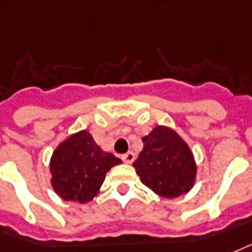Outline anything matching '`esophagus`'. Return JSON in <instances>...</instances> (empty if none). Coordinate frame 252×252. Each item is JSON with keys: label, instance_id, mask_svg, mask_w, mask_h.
I'll list each match as a JSON object with an SVG mask.
<instances>
[{"label": "esophagus", "instance_id": "34e87169", "mask_svg": "<svg viewBox=\"0 0 252 252\" xmlns=\"http://www.w3.org/2000/svg\"><path fill=\"white\" fill-rule=\"evenodd\" d=\"M134 159H135V154L132 153V151H128V153L122 155V160H124L126 164H131L132 161H134Z\"/></svg>", "mask_w": 252, "mask_h": 252}]
</instances>
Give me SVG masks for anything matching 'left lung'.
Masks as SVG:
<instances>
[{"mask_svg": "<svg viewBox=\"0 0 252 252\" xmlns=\"http://www.w3.org/2000/svg\"><path fill=\"white\" fill-rule=\"evenodd\" d=\"M143 150L132 165L155 194L176 198L196 183L197 164L188 143L173 128L158 125L142 138Z\"/></svg>", "mask_w": 252, "mask_h": 252, "instance_id": "1", "label": "left lung"}]
</instances>
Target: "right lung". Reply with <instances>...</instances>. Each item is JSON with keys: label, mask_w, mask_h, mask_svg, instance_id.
<instances>
[{"label": "right lung", "mask_w": 252, "mask_h": 252, "mask_svg": "<svg viewBox=\"0 0 252 252\" xmlns=\"http://www.w3.org/2000/svg\"><path fill=\"white\" fill-rule=\"evenodd\" d=\"M122 163L105 153L87 130L67 136L52 153L51 185L63 200L87 204L99 193L106 173Z\"/></svg>", "instance_id": "1"}]
</instances>
